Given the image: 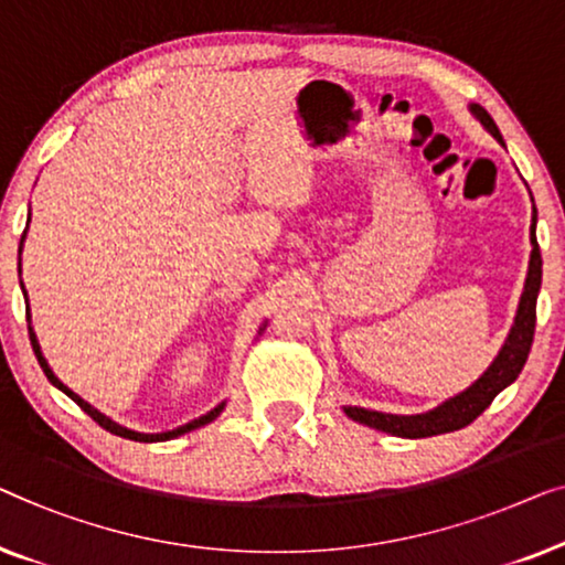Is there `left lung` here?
<instances>
[{
  "mask_svg": "<svg viewBox=\"0 0 565 565\" xmlns=\"http://www.w3.org/2000/svg\"><path fill=\"white\" fill-rule=\"evenodd\" d=\"M471 113L479 117V122L487 127V130L494 135L497 140H502L499 135V127L491 120V115L479 105H471ZM537 214V212H535ZM535 214H532L530 225V268L527 279H524V291L520 297L518 317H514V324L510 330V338L494 363L483 371V376L460 392L452 399L443 402L440 407H435L425 415H384V412H373L363 407H345V415L355 419V423L369 425L373 430L396 435V438H433V435L452 433L460 430V427L471 425L476 417L481 415L483 409L494 402V396L502 392L504 386H510L514 379L520 376L524 361H527L530 348H532V335H535V307H537V291L540 281H543V258H540V245L535 237Z\"/></svg>",
  "mask_w": 565,
  "mask_h": 565,
  "instance_id": "left-lung-1",
  "label": "left lung"
}]
</instances>
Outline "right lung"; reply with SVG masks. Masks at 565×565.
Instances as JSON below:
<instances>
[{"label": "right lung", "mask_w": 565, "mask_h": 565, "mask_svg": "<svg viewBox=\"0 0 565 565\" xmlns=\"http://www.w3.org/2000/svg\"><path fill=\"white\" fill-rule=\"evenodd\" d=\"M20 248H22V243H20ZM28 297V294H25ZM30 315V312H28ZM30 330V343H33V351H35V355H38V363H41V369L45 371V376H47V381H51L53 386H58L63 394H68L71 399H74L78 407H82L86 415H89L94 423H97L99 427H105V430H109L113 435H120V438H127V440H135V443H153V440H171V438H179V435H184V433H189V430H196V427H202V425H206V423H212L214 417L220 415L222 412V407H225V404H217V407H214L212 412H206V415H202L200 419H192V423H186V425H181V427H177V430H171V433H158V435H146V433H135V430H127V427H122V425H117V423H113V419L109 417H105L102 415V412H97L92 407V404H86L82 396L78 394H74L71 392V388L66 386V384H61L58 379H55V373L51 371V365H47V361L43 359V353H41V345H38V338H35V332H33V328H28Z\"/></svg>", "instance_id": "obj_1"}]
</instances>
